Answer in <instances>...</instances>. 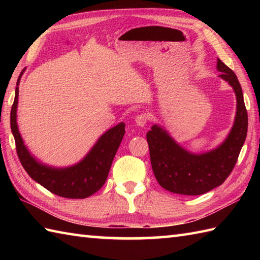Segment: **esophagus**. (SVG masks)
Returning <instances> with one entry per match:
<instances>
[{"instance_id":"esophagus-1","label":"esophagus","mask_w":260,"mask_h":260,"mask_svg":"<svg viewBox=\"0 0 260 260\" xmlns=\"http://www.w3.org/2000/svg\"><path fill=\"white\" fill-rule=\"evenodd\" d=\"M147 121H148V115H146L144 113L137 115L135 118V123L141 127H144L147 124Z\"/></svg>"}]
</instances>
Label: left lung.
<instances>
[{
    "label": "left lung",
    "mask_w": 260,
    "mask_h": 260,
    "mask_svg": "<svg viewBox=\"0 0 260 260\" xmlns=\"http://www.w3.org/2000/svg\"><path fill=\"white\" fill-rule=\"evenodd\" d=\"M217 69L219 77L234 88L237 96L235 123L221 145L207 153L192 154L157 125H153L146 134L154 175L158 184L170 192L199 196L221 185L233 172L246 141L248 115L238 78L220 59Z\"/></svg>",
    "instance_id": "obj_1"
}]
</instances>
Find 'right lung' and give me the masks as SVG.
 Segmentation results:
<instances>
[{"instance_id":"right-lung-1","label":"right lung","mask_w":260,"mask_h":260,"mask_svg":"<svg viewBox=\"0 0 260 260\" xmlns=\"http://www.w3.org/2000/svg\"><path fill=\"white\" fill-rule=\"evenodd\" d=\"M19 76L15 97L11 109V131L14 136L16 153L22 167L31 178L53 194L68 199H85L97 192L107 180L115 154L125 134V124L120 123L103 134L85 158L70 168L56 169L38 162L25 147L16 124Z\"/></svg>"}]
</instances>
